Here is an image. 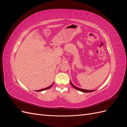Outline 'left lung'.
<instances>
[{
    "mask_svg": "<svg viewBox=\"0 0 127 127\" xmlns=\"http://www.w3.org/2000/svg\"><path fill=\"white\" fill-rule=\"evenodd\" d=\"M70 84H71V86H72L73 87H74V88H75L76 90H78V91H81V92H84V93H90V92H94V91H95V90H84V89H82V88H78V87H77L75 86L74 85V84H73L71 82V81H70Z\"/></svg>",
    "mask_w": 127,
    "mask_h": 127,
    "instance_id": "8db88e82",
    "label": "left lung"
}]
</instances>
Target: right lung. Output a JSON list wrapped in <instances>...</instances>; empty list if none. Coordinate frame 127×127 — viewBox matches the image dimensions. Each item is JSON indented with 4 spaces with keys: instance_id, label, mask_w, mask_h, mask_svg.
I'll return each instance as SVG.
<instances>
[{
    "instance_id": "add662e5",
    "label": "right lung",
    "mask_w": 127,
    "mask_h": 127,
    "mask_svg": "<svg viewBox=\"0 0 127 127\" xmlns=\"http://www.w3.org/2000/svg\"><path fill=\"white\" fill-rule=\"evenodd\" d=\"M53 83L51 85H50V86L48 87H46L45 88H43V89H41V90H37V91H36V92H41V91H44V90H47L49 89V88L51 87L52 86V85H53Z\"/></svg>"
}]
</instances>
